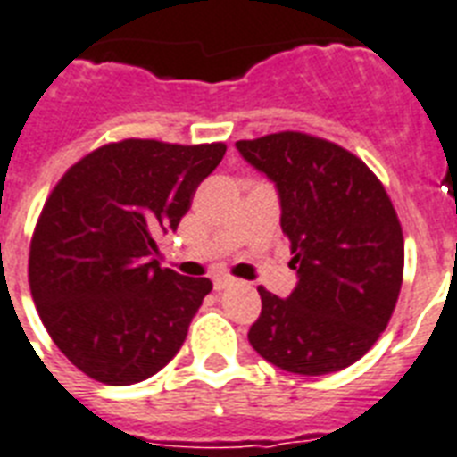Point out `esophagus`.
I'll return each instance as SVG.
<instances>
[{
	"label": "esophagus",
	"mask_w": 457,
	"mask_h": 457,
	"mask_svg": "<svg viewBox=\"0 0 457 457\" xmlns=\"http://www.w3.org/2000/svg\"><path fill=\"white\" fill-rule=\"evenodd\" d=\"M232 284H235V279L228 277V274H218V277H213V288H216V291H225V288L232 287Z\"/></svg>",
	"instance_id": "1"
}]
</instances>
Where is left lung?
<instances>
[{"instance_id": "8db88e82", "label": "left lung", "mask_w": 457, "mask_h": 457, "mask_svg": "<svg viewBox=\"0 0 457 457\" xmlns=\"http://www.w3.org/2000/svg\"><path fill=\"white\" fill-rule=\"evenodd\" d=\"M237 150L277 187L298 274L288 298L258 288L248 343L298 376L347 369L387 328L402 291V225L383 183L352 152L307 133L239 140Z\"/></svg>"}]
</instances>
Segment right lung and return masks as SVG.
Returning <instances> with one entry per match:
<instances>
[{
    "mask_svg": "<svg viewBox=\"0 0 457 457\" xmlns=\"http://www.w3.org/2000/svg\"><path fill=\"white\" fill-rule=\"evenodd\" d=\"M225 145L129 138L61 178L29 244V291L58 350L105 385L147 380L176 357L213 284L159 265Z\"/></svg>",
    "mask_w": 457,
    "mask_h": 457,
    "instance_id": "add662e5",
    "label": "right lung"
}]
</instances>
